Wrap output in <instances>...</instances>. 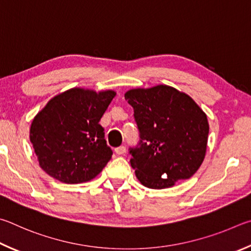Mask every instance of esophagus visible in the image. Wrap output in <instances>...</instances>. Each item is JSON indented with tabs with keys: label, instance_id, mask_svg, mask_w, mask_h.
Returning a JSON list of instances; mask_svg holds the SVG:
<instances>
[{
	"label": "esophagus",
	"instance_id": "obj_1",
	"mask_svg": "<svg viewBox=\"0 0 251 251\" xmlns=\"http://www.w3.org/2000/svg\"><path fill=\"white\" fill-rule=\"evenodd\" d=\"M114 152H116L118 155H122V154H125V153H126V147H123V146L119 147V148H117V149H116V150H114Z\"/></svg>",
	"mask_w": 251,
	"mask_h": 251
}]
</instances>
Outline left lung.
Returning <instances> with one entry per match:
<instances>
[{"label": "left lung", "instance_id": "1", "mask_svg": "<svg viewBox=\"0 0 251 251\" xmlns=\"http://www.w3.org/2000/svg\"><path fill=\"white\" fill-rule=\"evenodd\" d=\"M140 140L129 148L135 175L149 188H168L187 179L203 163L208 121L190 96L160 85L126 92Z\"/></svg>", "mask_w": 251, "mask_h": 251}]
</instances>
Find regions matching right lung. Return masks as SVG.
Returning <instances> with one entry per match:
<instances>
[{
  "instance_id": "1",
  "label": "right lung",
  "mask_w": 251,
  "mask_h": 251,
  "mask_svg": "<svg viewBox=\"0 0 251 251\" xmlns=\"http://www.w3.org/2000/svg\"><path fill=\"white\" fill-rule=\"evenodd\" d=\"M116 92L73 88L48 101L30 126L29 139L39 166L58 181L95 178L112 156L99 125Z\"/></svg>"
}]
</instances>
